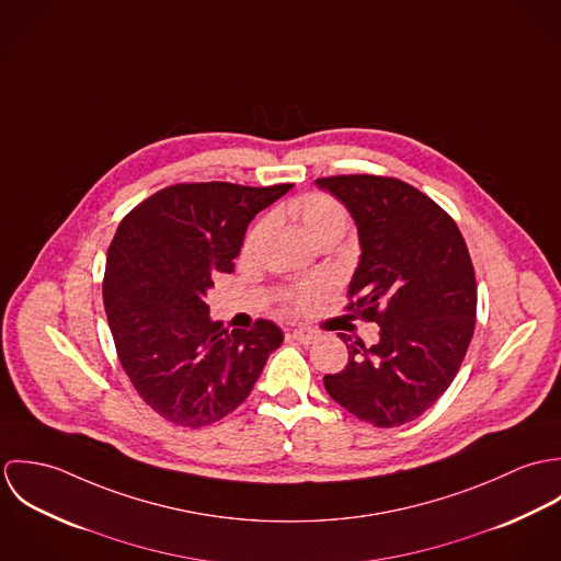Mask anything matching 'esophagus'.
<instances>
[{"label":"esophagus","mask_w":561,"mask_h":561,"mask_svg":"<svg viewBox=\"0 0 561 561\" xmlns=\"http://www.w3.org/2000/svg\"><path fill=\"white\" fill-rule=\"evenodd\" d=\"M294 339L300 343H316L321 339V332L316 328H294Z\"/></svg>","instance_id":"esophagus-1"}]
</instances>
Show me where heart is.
Segmentation results:
<instances>
[{"label": "heart", "mask_w": 561, "mask_h": 561, "mask_svg": "<svg viewBox=\"0 0 561 561\" xmlns=\"http://www.w3.org/2000/svg\"><path fill=\"white\" fill-rule=\"evenodd\" d=\"M291 211L300 220L305 231L316 241L339 240L350 225L347 209L334 196L323 194V192H311V194L300 196L298 201H294ZM256 233H259V229L250 236V240ZM323 289H325V285L320 280L302 283L285 296V302L294 311H307L320 300Z\"/></svg>", "instance_id": "heart-1"}]
</instances>
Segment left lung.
I'll return each mask as SVG.
<instances>
[{
  "label": "left lung",
  "mask_w": 561,
  "mask_h": 561,
  "mask_svg": "<svg viewBox=\"0 0 561 561\" xmlns=\"http://www.w3.org/2000/svg\"><path fill=\"white\" fill-rule=\"evenodd\" d=\"M318 185L358 227L363 254L345 311L380 323L371 347L339 334L347 365L323 387L356 419L398 427L440 400L465 360L478 316L471 254L454 218L405 181L336 174Z\"/></svg>",
  "instance_id": "left-lung-1"
}]
</instances>
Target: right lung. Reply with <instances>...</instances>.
<instances>
[{
  "mask_svg": "<svg viewBox=\"0 0 561 561\" xmlns=\"http://www.w3.org/2000/svg\"><path fill=\"white\" fill-rule=\"evenodd\" d=\"M294 185H168L134 207L107 248L103 305L118 360L160 416L205 427L245 400L283 330L209 320L207 291L233 272L250 220Z\"/></svg>",
  "mask_w": 561,
  "mask_h": 561,
  "instance_id": "add662e5",
  "label": "right lung"
}]
</instances>
